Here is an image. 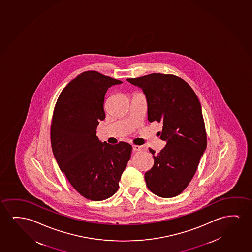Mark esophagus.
Listing matches in <instances>:
<instances>
[{
    "mask_svg": "<svg viewBox=\"0 0 252 252\" xmlns=\"http://www.w3.org/2000/svg\"><path fill=\"white\" fill-rule=\"evenodd\" d=\"M142 149V146L133 145V150L134 151H141Z\"/></svg>",
    "mask_w": 252,
    "mask_h": 252,
    "instance_id": "34e87169",
    "label": "esophagus"
}]
</instances>
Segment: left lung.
I'll use <instances>...</instances> for the list:
<instances>
[{"instance_id":"obj_1","label":"left lung","mask_w":252,"mask_h":252,"mask_svg":"<svg viewBox=\"0 0 252 252\" xmlns=\"http://www.w3.org/2000/svg\"><path fill=\"white\" fill-rule=\"evenodd\" d=\"M127 80L142 89L147 96L148 119L162 124L159 138L167 141L157 155L149 148L154 166L145 173L146 185L159 197H175L194 176L206 148L199 98L191 86L175 75L152 73Z\"/></svg>"}]
</instances>
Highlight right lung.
I'll use <instances>...</instances> for the list:
<instances>
[{"mask_svg": "<svg viewBox=\"0 0 252 252\" xmlns=\"http://www.w3.org/2000/svg\"><path fill=\"white\" fill-rule=\"evenodd\" d=\"M121 83L98 71L82 72L63 89L53 110L50 135L58 165L75 190L94 201L117 192L130 159V144L102 143L96 136L107 90Z\"/></svg>", "mask_w": 252, "mask_h": 252, "instance_id": "1", "label": "right lung"}]
</instances>
